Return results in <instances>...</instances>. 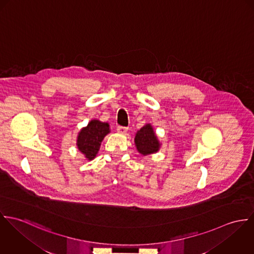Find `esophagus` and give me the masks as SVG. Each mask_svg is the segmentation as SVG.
<instances>
[{
  "instance_id": "34e87169",
  "label": "esophagus",
  "mask_w": 254,
  "mask_h": 254,
  "mask_svg": "<svg viewBox=\"0 0 254 254\" xmlns=\"http://www.w3.org/2000/svg\"><path fill=\"white\" fill-rule=\"evenodd\" d=\"M117 130L120 132V133H126L127 131V127H123V126H119L117 127Z\"/></svg>"
}]
</instances>
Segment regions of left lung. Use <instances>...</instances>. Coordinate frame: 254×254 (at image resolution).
Returning a JSON list of instances; mask_svg holds the SVG:
<instances>
[{
  "label": "left lung",
  "instance_id": "1",
  "mask_svg": "<svg viewBox=\"0 0 254 254\" xmlns=\"http://www.w3.org/2000/svg\"><path fill=\"white\" fill-rule=\"evenodd\" d=\"M135 145L138 152L142 155H149L159 150L160 143L150 125H146L137 131L135 135Z\"/></svg>",
  "mask_w": 254,
  "mask_h": 254
}]
</instances>
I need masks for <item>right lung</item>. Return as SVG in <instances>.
Masks as SVG:
<instances>
[{
	"label": "right lung",
	"mask_w": 254,
	"mask_h": 254,
	"mask_svg": "<svg viewBox=\"0 0 254 254\" xmlns=\"http://www.w3.org/2000/svg\"><path fill=\"white\" fill-rule=\"evenodd\" d=\"M109 125L97 120L90 121L87 127H84L78 136V149L84 154L86 159L92 160L100 147V143L109 133Z\"/></svg>",
	"instance_id": "add662e5"
}]
</instances>
